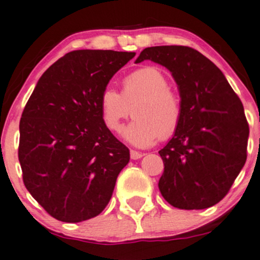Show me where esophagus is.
Here are the masks:
<instances>
[{
	"label": "esophagus",
	"mask_w": 260,
	"mask_h": 260,
	"mask_svg": "<svg viewBox=\"0 0 260 260\" xmlns=\"http://www.w3.org/2000/svg\"><path fill=\"white\" fill-rule=\"evenodd\" d=\"M140 157H143L142 152L137 151V150H131V158H132V160H138Z\"/></svg>",
	"instance_id": "34e87169"
}]
</instances>
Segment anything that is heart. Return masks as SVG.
Returning <instances> with one entry per match:
<instances>
[{
  "mask_svg": "<svg viewBox=\"0 0 260 260\" xmlns=\"http://www.w3.org/2000/svg\"><path fill=\"white\" fill-rule=\"evenodd\" d=\"M121 86V93L105 87L99 96L100 115L109 129L121 132L133 109L136 120L124 131V138L133 145L149 146L176 133L183 104L164 71L150 65L136 69L122 79Z\"/></svg>",
  "mask_w": 260,
  "mask_h": 260,
  "instance_id": "heart-1",
  "label": "heart"
}]
</instances>
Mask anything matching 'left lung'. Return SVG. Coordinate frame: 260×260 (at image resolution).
<instances>
[{
	"label": "left lung",
	"instance_id": "8db88e82",
	"mask_svg": "<svg viewBox=\"0 0 260 260\" xmlns=\"http://www.w3.org/2000/svg\"><path fill=\"white\" fill-rule=\"evenodd\" d=\"M146 59L171 71L183 104L179 127L158 151L161 195L176 208L212 207L245 166L249 127L242 103L219 69L191 47H148L136 62Z\"/></svg>",
	"mask_w": 260,
	"mask_h": 260
}]
</instances>
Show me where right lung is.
Wrapping results in <instances>:
<instances>
[{"label": "right lung", "mask_w": 260, "mask_h": 260, "mask_svg": "<svg viewBox=\"0 0 260 260\" xmlns=\"http://www.w3.org/2000/svg\"><path fill=\"white\" fill-rule=\"evenodd\" d=\"M136 53L80 49L41 76L21 114L18 157L27 191L55 219L94 218L110 201L129 150L99 110L102 90Z\"/></svg>", "instance_id": "add662e5"}]
</instances>
